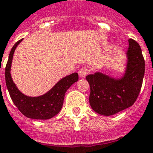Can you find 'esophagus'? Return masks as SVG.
I'll use <instances>...</instances> for the list:
<instances>
[{
  "instance_id": "obj_1",
  "label": "esophagus",
  "mask_w": 153,
  "mask_h": 153,
  "mask_svg": "<svg viewBox=\"0 0 153 153\" xmlns=\"http://www.w3.org/2000/svg\"><path fill=\"white\" fill-rule=\"evenodd\" d=\"M89 73V70H88L87 68H85L83 67L79 71V75L80 78H84L87 75V74Z\"/></svg>"
}]
</instances>
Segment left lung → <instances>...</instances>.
Wrapping results in <instances>:
<instances>
[{"label": "left lung", "mask_w": 153, "mask_h": 153, "mask_svg": "<svg viewBox=\"0 0 153 153\" xmlns=\"http://www.w3.org/2000/svg\"><path fill=\"white\" fill-rule=\"evenodd\" d=\"M128 42L125 71L121 77L101 71L85 77L90 86V106L100 115L109 116L128 108L138 97L145 74V60L138 43L133 39Z\"/></svg>", "instance_id": "8db88e82"}]
</instances>
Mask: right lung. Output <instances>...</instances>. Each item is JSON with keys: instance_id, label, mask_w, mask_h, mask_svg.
<instances>
[{"instance_id": "1", "label": "right lung", "mask_w": 153, "mask_h": 153, "mask_svg": "<svg viewBox=\"0 0 153 153\" xmlns=\"http://www.w3.org/2000/svg\"><path fill=\"white\" fill-rule=\"evenodd\" d=\"M22 41L23 39L16 42L9 53L5 68L7 89L14 105L26 117L33 120H48L57 115L61 110L66 92L79 80V75L78 73L74 72L64 77L57 82L52 89L41 96L30 97L25 95L16 86L11 75L15 50Z\"/></svg>"}]
</instances>
